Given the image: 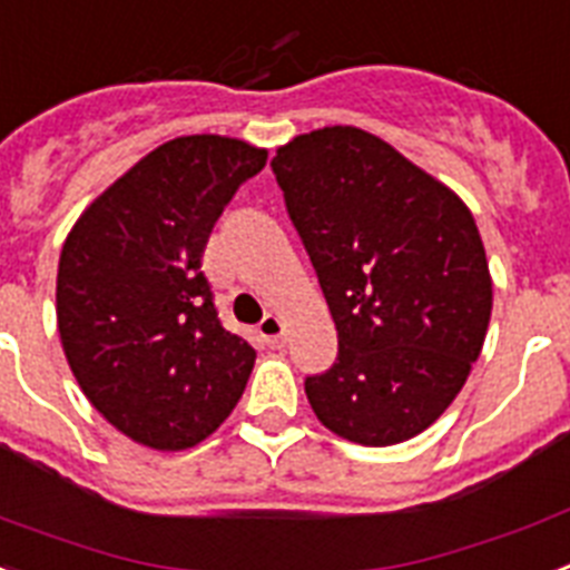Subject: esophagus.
<instances>
[{
	"label": "esophagus",
	"mask_w": 570,
	"mask_h": 570,
	"mask_svg": "<svg viewBox=\"0 0 570 570\" xmlns=\"http://www.w3.org/2000/svg\"><path fill=\"white\" fill-rule=\"evenodd\" d=\"M258 335L265 337L267 346H285V323L276 314H265V320L258 323Z\"/></svg>",
	"instance_id": "34e87169"
}]
</instances>
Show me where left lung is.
<instances>
[{"label":"left lung","mask_w":570,"mask_h":570,"mask_svg":"<svg viewBox=\"0 0 570 570\" xmlns=\"http://www.w3.org/2000/svg\"><path fill=\"white\" fill-rule=\"evenodd\" d=\"M337 328L305 379L317 420L361 445L422 434L481 355L492 279L472 212L358 127L296 136L271 159Z\"/></svg>","instance_id":"left-lung-1"}]
</instances>
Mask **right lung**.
Segmentation results:
<instances>
[{"label": "right lung", "instance_id": "1", "mask_svg": "<svg viewBox=\"0 0 570 570\" xmlns=\"http://www.w3.org/2000/svg\"><path fill=\"white\" fill-rule=\"evenodd\" d=\"M267 150L180 136L139 159L83 212L58 267L66 361L110 425L159 451L191 449L227 420L256 350L224 328L200 271L206 238Z\"/></svg>", "mask_w": 570, "mask_h": 570}]
</instances>
